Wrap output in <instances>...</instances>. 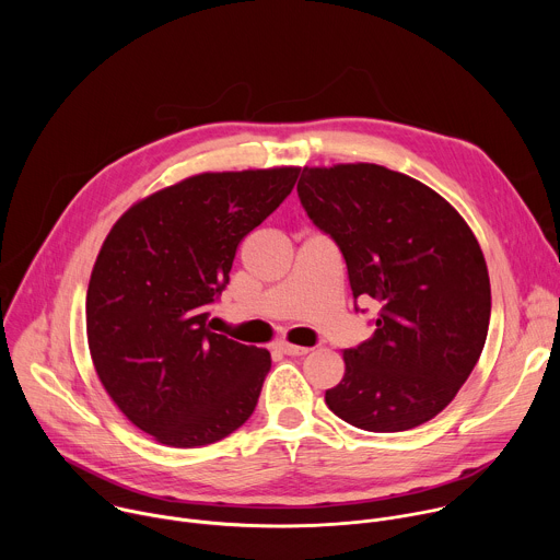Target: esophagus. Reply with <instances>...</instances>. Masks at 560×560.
Instances as JSON below:
<instances>
[{"instance_id":"obj_1","label":"esophagus","mask_w":560,"mask_h":560,"mask_svg":"<svg viewBox=\"0 0 560 560\" xmlns=\"http://www.w3.org/2000/svg\"><path fill=\"white\" fill-rule=\"evenodd\" d=\"M275 348H277L279 352L288 354V357H303V354H307V352H310V348H303V346H292V343H288V341H279Z\"/></svg>"}]
</instances>
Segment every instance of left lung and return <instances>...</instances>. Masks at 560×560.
<instances>
[{"label":"left lung","mask_w":560,"mask_h":560,"mask_svg":"<svg viewBox=\"0 0 560 560\" xmlns=\"http://www.w3.org/2000/svg\"><path fill=\"white\" fill-rule=\"evenodd\" d=\"M296 190L339 246L352 296L381 305L374 335L343 352L328 408L368 432L428 423L488 339L490 275L474 232L439 192L376 164L305 166Z\"/></svg>","instance_id":"1"}]
</instances>
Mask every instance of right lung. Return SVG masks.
<instances>
[{"label":"right lung","instance_id":"right-lung-1","mask_svg":"<svg viewBox=\"0 0 560 560\" xmlns=\"http://www.w3.org/2000/svg\"><path fill=\"white\" fill-rule=\"evenodd\" d=\"M296 166L201 173L130 206L97 255L86 332L126 419L171 447L217 443L259 401L270 352L208 326L238 244L292 192Z\"/></svg>","mask_w":560,"mask_h":560}]
</instances>
